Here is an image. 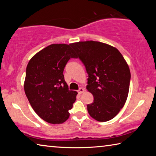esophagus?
Instances as JSON below:
<instances>
[{"instance_id": "34e87169", "label": "esophagus", "mask_w": 156, "mask_h": 156, "mask_svg": "<svg viewBox=\"0 0 156 156\" xmlns=\"http://www.w3.org/2000/svg\"><path fill=\"white\" fill-rule=\"evenodd\" d=\"M84 91V89L83 88H82V87L79 88V89H78V94H83Z\"/></svg>"}]
</instances>
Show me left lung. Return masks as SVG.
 I'll return each mask as SVG.
<instances>
[{"label":"left lung","instance_id":"obj_1","mask_svg":"<svg viewBox=\"0 0 156 156\" xmlns=\"http://www.w3.org/2000/svg\"><path fill=\"white\" fill-rule=\"evenodd\" d=\"M88 73L87 89L94 96L87 105L92 118L99 122L113 119L127 98L131 73L122 55L109 44L97 41L72 44Z\"/></svg>","mask_w":156,"mask_h":156}]
</instances>
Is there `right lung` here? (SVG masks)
I'll return each mask as SVG.
<instances>
[{
	"instance_id": "1",
	"label": "right lung",
	"mask_w": 156,
	"mask_h": 156,
	"mask_svg": "<svg viewBox=\"0 0 156 156\" xmlns=\"http://www.w3.org/2000/svg\"><path fill=\"white\" fill-rule=\"evenodd\" d=\"M72 44H52L31 58L26 69L25 92L31 107L51 124L65 122L78 93L69 90L63 71L70 58H76Z\"/></svg>"
}]
</instances>
